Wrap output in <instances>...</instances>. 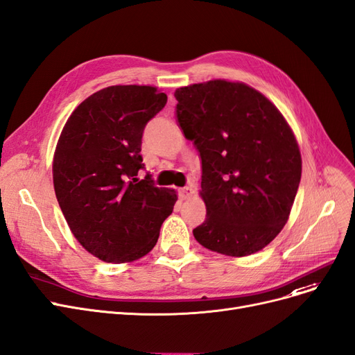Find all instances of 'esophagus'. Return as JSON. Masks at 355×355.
<instances>
[{
	"label": "esophagus",
	"instance_id": "34e87169",
	"mask_svg": "<svg viewBox=\"0 0 355 355\" xmlns=\"http://www.w3.org/2000/svg\"><path fill=\"white\" fill-rule=\"evenodd\" d=\"M192 193H193V189L191 187H185V188L179 189L180 200H189L192 197Z\"/></svg>",
	"mask_w": 355,
	"mask_h": 355
}]
</instances>
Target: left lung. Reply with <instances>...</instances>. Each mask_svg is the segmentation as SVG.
Returning <instances> with one entry per match:
<instances>
[{"label": "left lung", "mask_w": 355, "mask_h": 355, "mask_svg": "<svg viewBox=\"0 0 355 355\" xmlns=\"http://www.w3.org/2000/svg\"><path fill=\"white\" fill-rule=\"evenodd\" d=\"M176 120L201 158L207 207L193 236L202 247L245 257L270 243L289 217L301 154L279 110L245 83L210 80L175 92Z\"/></svg>", "instance_id": "left-lung-1"}]
</instances>
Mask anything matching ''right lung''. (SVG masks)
<instances>
[{"instance_id":"obj_1","label":"right lung","mask_w":355,"mask_h":355,"mask_svg":"<svg viewBox=\"0 0 355 355\" xmlns=\"http://www.w3.org/2000/svg\"><path fill=\"white\" fill-rule=\"evenodd\" d=\"M167 95L116 85L80 103L61 132L53 163L55 197L71 234L92 255L126 263L148 254L172 214L176 192L158 188L141 155L146 123Z\"/></svg>"}]
</instances>
